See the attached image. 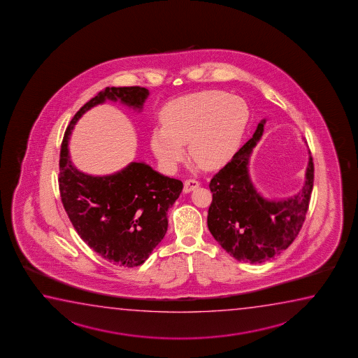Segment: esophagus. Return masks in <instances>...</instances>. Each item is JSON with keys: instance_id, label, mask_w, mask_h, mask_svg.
I'll return each mask as SVG.
<instances>
[{"instance_id": "obj_1", "label": "esophagus", "mask_w": 358, "mask_h": 358, "mask_svg": "<svg viewBox=\"0 0 358 358\" xmlns=\"http://www.w3.org/2000/svg\"><path fill=\"white\" fill-rule=\"evenodd\" d=\"M199 181H196V180H193V178L186 180V181H185V186H183V192L189 193L191 191H193L194 188L199 187Z\"/></svg>"}]
</instances>
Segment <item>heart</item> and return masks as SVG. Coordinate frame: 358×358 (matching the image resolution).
Returning <instances> with one entry per match:
<instances>
[{
    "instance_id": "b5f03b06",
    "label": "heart",
    "mask_w": 358,
    "mask_h": 358,
    "mask_svg": "<svg viewBox=\"0 0 358 358\" xmlns=\"http://www.w3.org/2000/svg\"><path fill=\"white\" fill-rule=\"evenodd\" d=\"M249 120L242 98L222 90L191 94L172 101L162 111V125L151 131V149L166 169L185 159V143L204 169H218L237 152Z\"/></svg>"
}]
</instances>
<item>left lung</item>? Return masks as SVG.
<instances>
[{"label": "left lung", "mask_w": 358, "mask_h": 358, "mask_svg": "<svg viewBox=\"0 0 358 358\" xmlns=\"http://www.w3.org/2000/svg\"><path fill=\"white\" fill-rule=\"evenodd\" d=\"M258 124L253 138L243 145L231 161L209 182L213 193L207 224L220 247L239 262L259 264L274 258L289 247L308 213L314 186L311 154L300 192L290 199H264L249 176V159L264 131Z\"/></svg>", "instance_id": "obj_1"}]
</instances>
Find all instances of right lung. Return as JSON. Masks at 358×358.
Returning a JSON list of instances; mask_svg holds the SVG:
<instances>
[{"mask_svg": "<svg viewBox=\"0 0 358 358\" xmlns=\"http://www.w3.org/2000/svg\"><path fill=\"white\" fill-rule=\"evenodd\" d=\"M149 90L141 87L105 88L82 106L66 127L59 159L62 203L83 241L111 264L134 268L143 264L167 231V210L183 183L164 176L145 162H131L108 176H92L76 169L68 141L83 114L105 100H119L143 109Z\"/></svg>", "mask_w": 358, "mask_h": 358, "instance_id": "add662e5", "label": "right lung"}]
</instances>
